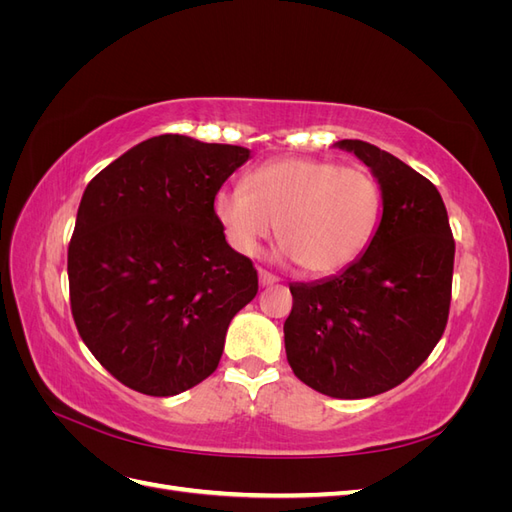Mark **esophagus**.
<instances>
[{
	"label": "esophagus",
	"mask_w": 512,
	"mask_h": 512,
	"mask_svg": "<svg viewBox=\"0 0 512 512\" xmlns=\"http://www.w3.org/2000/svg\"><path fill=\"white\" fill-rule=\"evenodd\" d=\"M258 280H260L262 286H271V284H275L277 280H280V277L269 273L267 269H258Z\"/></svg>",
	"instance_id": "1"
}]
</instances>
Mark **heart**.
<instances>
[{
	"label": "heart",
	"mask_w": 512,
	"mask_h": 512,
	"mask_svg": "<svg viewBox=\"0 0 512 512\" xmlns=\"http://www.w3.org/2000/svg\"><path fill=\"white\" fill-rule=\"evenodd\" d=\"M213 215L232 250L254 256L275 228L284 254L309 275H333L359 258L378 228L382 188L365 166L318 158L260 164L245 188H222Z\"/></svg>",
	"instance_id": "obj_1"
}]
</instances>
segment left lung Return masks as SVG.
Listing matches in <instances>:
<instances>
[{
	"label": "left lung",
	"mask_w": 512,
	"mask_h": 512,
	"mask_svg": "<svg viewBox=\"0 0 512 512\" xmlns=\"http://www.w3.org/2000/svg\"><path fill=\"white\" fill-rule=\"evenodd\" d=\"M382 188V220L365 254L314 284H290L286 359L301 382L337 399L393 389L440 342L451 309L455 239L427 177L365 141H339Z\"/></svg>",
	"instance_id": "1"
}]
</instances>
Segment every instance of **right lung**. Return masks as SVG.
<instances>
[{
    "label": "right lung",
    "instance_id": "right-lung-1",
    "mask_svg": "<svg viewBox=\"0 0 512 512\" xmlns=\"http://www.w3.org/2000/svg\"><path fill=\"white\" fill-rule=\"evenodd\" d=\"M250 158L162 134L89 181L68 245L70 309L98 363L128 389L170 397L209 378L230 320L258 292L226 243L213 196Z\"/></svg>",
    "mask_w": 512,
    "mask_h": 512
}]
</instances>
